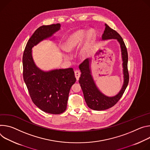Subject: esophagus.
Here are the masks:
<instances>
[{
	"label": "esophagus",
	"mask_w": 150,
	"mask_h": 150,
	"mask_svg": "<svg viewBox=\"0 0 150 150\" xmlns=\"http://www.w3.org/2000/svg\"><path fill=\"white\" fill-rule=\"evenodd\" d=\"M74 74H75V77H76V79H77V80H79V77H80V71L79 70H76L75 71H74Z\"/></svg>",
	"instance_id": "1"
}]
</instances>
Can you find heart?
Returning a JSON list of instances; mask_svg holds the SVG:
<instances>
[{
  "label": "heart",
  "instance_id": "heart-1",
  "mask_svg": "<svg viewBox=\"0 0 150 150\" xmlns=\"http://www.w3.org/2000/svg\"><path fill=\"white\" fill-rule=\"evenodd\" d=\"M87 35L88 43L87 45L81 49L80 55L82 58H86L90 52V46L95 38V31L91 29L89 30L88 33L84 30L77 31L67 38L63 43V47L65 51L71 52L77 49L83 41L85 36ZM64 57L67 59H71V55L67 54H64Z\"/></svg>",
  "mask_w": 150,
  "mask_h": 150
}]
</instances>
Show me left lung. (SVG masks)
<instances>
[{"label":"left lung","mask_w":150,"mask_h":150,"mask_svg":"<svg viewBox=\"0 0 150 150\" xmlns=\"http://www.w3.org/2000/svg\"><path fill=\"white\" fill-rule=\"evenodd\" d=\"M105 28L102 36L103 40L117 39L120 45L122 57L123 61V72L124 81L122 89L117 95L114 96L108 97L104 95L96 87L93 77L91 75L89 59H86L79 65V69L81 71V76L79 82L83 93L85 100L88 106L97 111L105 110L113 107L117 103L124 93L129 80V72L127 69L128 54L127 48L125 42L119 33L114 30L111 28L107 24H105Z\"/></svg>","instance_id":"1"}]
</instances>
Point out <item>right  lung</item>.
Returning a JSON list of instances; mask_svg holds the SVG:
<instances>
[{
    "label": "right lung",
    "instance_id": "1",
    "mask_svg": "<svg viewBox=\"0 0 150 150\" xmlns=\"http://www.w3.org/2000/svg\"><path fill=\"white\" fill-rule=\"evenodd\" d=\"M60 27L59 23L39 27L28 40L23 57V79L32 101L41 110L53 114L65 111L70 90L76 81L74 72L72 68L42 71L33 61L31 49Z\"/></svg>",
    "mask_w": 150,
    "mask_h": 150
}]
</instances>
